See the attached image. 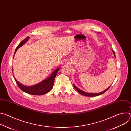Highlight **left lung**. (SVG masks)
Segmentation results:
<instances>
[{"label": "left lung", "instance_id": "left-lung-1", "mask_svg": "<svg viewBox=\"0 0 131 131\" xmlns=\"http://www.w3.org/2000/svg\"><path fill=\"white\" fill-rule=\"evenodd\" d=\"M99 33H100V32H99ZM113 51V53H114V56L115 57H116V56H115V52L113 51V50H112ZM73 87L75 88V89L78 91V92L79 93H80V94H81V95H84V96H89V97H93V96H99V95H101V94H103L104 93H105L106 91H107L109 89V88L110 87V86H109L107 89H106V90H105L104 91H103V92H100V93H86V92H84V91H82L81 90H80V89H78L77 86H76L75 85H74V84L73 85Z\"/></svg>", "mask_w": 131, "mask_h": 131}]
</instances>
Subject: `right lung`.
I'll use <instances>...</instances> for the list:
<instances>
[{
    "label": "right lung",
    "instance_id": "1",
    "mask_svg": "<svg viewBox=\"0 0 131 131\" xmlns=\"http://www.w3.org/2000/svg\"><path fill=\"white\" fill-rule=\"evenodd\" d=\"M29 37H27L26 38L24 39L18 45V46L16 47L14 54L13 55V58L17 50V49L19 48L20 47L22 46L24 44H25L28 40ZM60 68H58L57 69H55L53 72L52 73L51 75L47 79L43 80L41 82L37 84L36 85L30 86H25L23 84H22L21 83L18 82L13 76L15 82H16L18 86L19 87V88L24 91L25 93H28L29 94L31 95H43L46 94L47 93L49 92L51 90L53 86V84H54V81L55 80V78L56 77V76Z\"/></svg>",
    "mask_w": 131,
    "mask_h": 131
}]
</instances>
